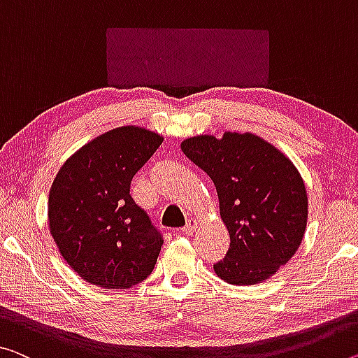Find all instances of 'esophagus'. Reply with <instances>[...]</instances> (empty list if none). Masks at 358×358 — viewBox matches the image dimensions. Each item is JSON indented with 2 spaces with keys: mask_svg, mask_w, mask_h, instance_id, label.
Returning a JSON list of instances; mask_svg holds the SVG:
<instances>
[{
  "mask_svg": "<svg viewBox=\"0 0 358 358\" xmlns=\"http://www.w3.org/2000/svg\"><path fill=\"white\" fill-rule=\"evenodd\" d=\"M196 224H198L196 219H194V217L187 219V224L182 227V232H184V234H192V232H194V230L196 229Z\"/></svg>",
  "mask_w": 358,
  "mask_h": 358,
  "instance_id": "1",
  "label": "esophagus"
}]
</instances>
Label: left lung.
Returning <instances> with one entry per match:
<instances>
[{"instance_id": "obj_1", "label": "left lung", "mask_w": 358, "mask_h": 358, "mask_svg": "<svg viewBox=\"0 0 358 358\" xmlns=\"http://www.w3.org/2000/svg\"><path fill=\"white\" fill-rule=\"evenodd\" d=\"M180 148L216 185L230 248L214 272L230 285H256L298 251L307 225V192L293 162L251 133L195 136Z\"/></svg>"}]
</instances>
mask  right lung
Listing matches in <instances>:
<instances>
[{
    "instance_id": "right-lung-1",
    "label": "right lung",
    "mask_w": 358,
    "mask_h": 358,
    "mask_svg": "<svg viewBox=\"0 0 358 358\" xmlns=\"http://www.w3.org/2000/svg\"><path fill=\"white\" fill-rule=\"evenodd\" d=\"M163 137L122 126L76 150L49 190V232L69 266L106 289L134 287L152 273L163 238L129 194L133 176Z\"/></svg>"
}]
</instances>
